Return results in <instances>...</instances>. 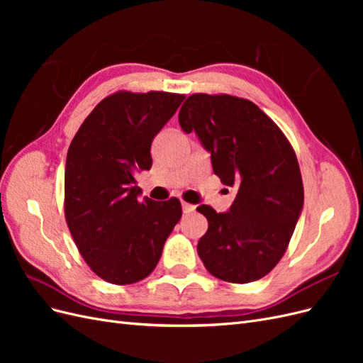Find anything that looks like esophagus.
<instances>
[{"label":"esophagus","mask_w":363,"mask_h":363,"mask_svg":"<svg viewBox=\"0 0 363 363\" xmlns=\"http://www.w3.org/2000/svg\"><path fill=\"white\" fill-rule=\"evenodd\" d=\"M182 208H183V213H191L195 211V206L189 204V203H182Z\"/></svg>","instance_id":"34e87169"}]
</instances>
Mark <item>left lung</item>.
Segmentation results:
<instances>
[{"label":"left lung","mask_w":363,"mask_h":363,"mask_svg":"<svg viewBox=\"0 0 363 363\" xmlns=\"http://www.w3.org/2000/svg\"><path fill=\"white\" fill-rule=\"evenodd\" d=\"M179 123L211 152L221 182L238 188L227 212L196 207L208 223L196 245L200 259L224 281L262 279L283 257L303 211L301 174L289 140L255 103L230 95H191Z\"/></svg>","instance_id":"left-lung-1"}]
</instances>
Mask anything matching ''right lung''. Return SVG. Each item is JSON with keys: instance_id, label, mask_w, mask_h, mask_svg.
Returning a JSON list of instances; mask_svg holds the SVG:
<instances>
[{"instance_id": "add662e5", "label": "right lung", "mask_w": 363, "mask_h": 363, "mask_svg": "<svg viewBox=\"0 0 363 363\" xmlns=\"http://www.w3.org/2000/svg\"><path fill=\"white\" fill-rule=\"evenodd\" d=\"M183 100L169 92H116L96 104L71 142L65 216L80 255L108 283L148 277L180 221L177 199L139 200L135 177L151 168V142Z\"/></svg>"}]
</instances>
